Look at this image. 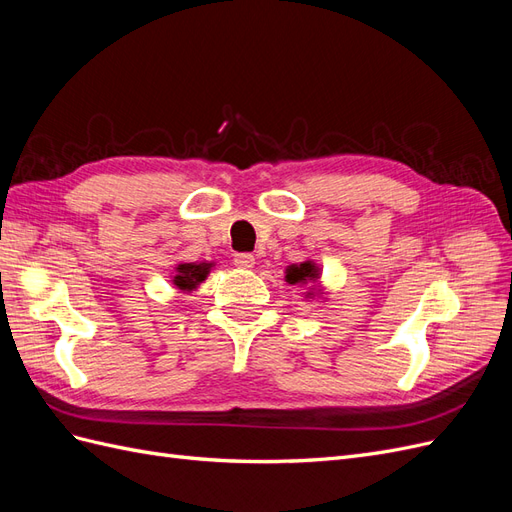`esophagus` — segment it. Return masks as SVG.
<instances>
[{
	"label": "esophagus",
	"mask_w": 512,
	"mask_h": 512,
	"mask_svg": "<svg viewBox=\"0 0 512 512\" xmlns=\"http://www.w3.org/2000/svg\"><path fill=\"white\" fill-rule=\"evenodd\" d=\"M235 265L239 269H252L256 265V258L252 254L241 252V254H235Z\"/></svg>",
	"instance_id": "esophagus-1"
}]
</instances>
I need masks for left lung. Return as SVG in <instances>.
<instances>
[{
  "mask_svg": "<svg viewBox=\"0 0 512 512\" xmlns=\"http://www.w3.org/2000/svg\"><path fill=\"white\" fill-rule=\"evenodd\" d=\"M320 277L318 267L314 262H301V265H290L286 269V282L288 284H307V282H316Z\"/></svg>",
  "mask_w": 512,
  "mask_h": 512,
  "instance_id": "8db88e82",
  "label": "left lung"
}]
</instances>
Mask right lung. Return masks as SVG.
Listing matches in <instances>:
<instances>
[{
  "label": "right lung",
  "mask_w": 512,
  "mask_h": 512,
  "mask_svg": "<svg viewBox=\"0 0 512 512\" xmlns=\"http://www.w3.org/2000/svg\"><path fill=\"white\" fill-rule=\"evenodd\" d=\"M213 267V262H185V265H179L177 267V275L173 277V284L179 288V290H194L200 282L205 280V277L209 275Z\"/></svg>",
  "instance_id": "1"
}]
</instances>
